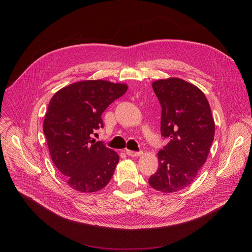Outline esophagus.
I'll list each match as a JSON object with an SVG mask.
<instances>
[{
  "instance_id": "1",
  "label": "esophagus",
  "mask_w": 252,
  "mask_h": 252,
  "mask_svg": "<svg viewBox=\"0 0 252 252\" xmlns=\"http://www.w3.org/2000/svg\"><path fill=\"white\" fill-rule=\"evenodd\" d=\"M126 154L129 157H139L142 155V152H133V151H126Z\"/></svg>"
}]
</instances>
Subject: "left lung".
Returning <instances> with one entry per match:
<instances>
[{
  "label": "left lung",
  "instance_id": "8db88e82",
  "mask_svg": "<svg viewBox=\"0 0 252 252\" xmlns=\"http://www.w3.org/2000/svg\"><path fill=\"white\" fill-rule=\"evenodd\" d=\"M161 105L160 132L169 141L158 154V168L149 184L170 193L189 186L204 164L214 137V121L204 94L182 79L153 83Z\"/></svg>",
  "mask_w": 252,
  "mask_h": 252
}]
</instances>
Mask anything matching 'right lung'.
<instances>
[{"label": "right lung", "mask_w": 252, "mask_h": 252, "mask_svg": "<svg viewBox=\"0 0 252 252\" xmlns=\"http://www.w3.org/2000/svg\"><path fill=\"white\" fill-rule=\"evenodd\" d=\"M126 90L125 84L83 81L61 89L51 98L44 133L53 162L71 189L94 192L110 183L120 157L92 136L103 127L101 114Z\"/></svg>", "instance_id": "right-lung-1"}]
</instances>
